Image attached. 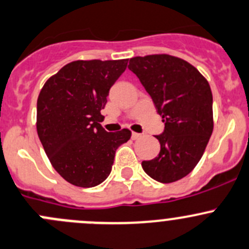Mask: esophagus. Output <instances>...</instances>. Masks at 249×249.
Listing matches in <instances>:
<instances>
[{
    "label": "esophagus",
    "mask_w": 249,
    "mask_h": 249,
    "mask_svg": "<svg viewBox=\"0 0 249 249\" xmlns=\"http://www.w3.org/2000/svg\"><path fill=\"white\" fill-rule=\"evenodd\" d=\"M140 137H142V134H139V133H135V132H133V133H132V139H133V140L139 139Z\"/></svg>",
    "instance_id": "34e87169"
}]
</instances>
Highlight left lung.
Listing matches in <instances>:
<instances>
[{"label": "left lung", "mask_w": 249, "mask_h": 249, "mask_svg": "<svg viewBox=\"0 0 249 249\" xmlns=\"http://www.w3.org/2000/svg\"><path fill=\"white\" fill-rule=\"evenodd\" d=\"M152 98L164 132L156 135L159 156L142 161L147 176L160 183H173L196 167L213 132V97L208 81L194 65L169 54H151L129 59Z\"/></svg>", "instance_id": "obj_1"}]
</instances>
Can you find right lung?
Returning a JSON list of instances; mask_svg holds the SVG:
<instances>
[{
    "mask_svg": "<svg viewBox=\"0 0 249 249\" xmlns=\"http://www.w3.org/2000/svg\"><path fill=\"white\" fill-rule=\"evenodd\" d=\"M128 59L75 60L48 78L37 98L36 128L53 168L68 183L93 188L107 178L117 147L132 132L99 124L111 86Z\"/></svg>",
    "mask_w": 249,
    "mask_h": 249,
    "instance_id": "add662e5",
    "label": "right lung"
}]
</instances>
